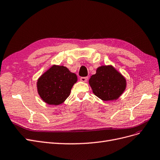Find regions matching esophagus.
<instances>
[{
	"label": "esophagus",
	"instance_id": "34e87169",
	"mask_svg": "<svg viewBox=\"0 0 160 160\" xmlns=\"http://www.w3.org/2000/svg\"><path fill=\"white\" fill-rule=\"evenodd\" d=\"M88 79V77H81V78H80V80L82 82H87Z\"/></svg>",
	"mask_w": 160,
	"mask_h": 160
}]
</instances>
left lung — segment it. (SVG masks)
<instances>
[{"instance_id":"8db88e82","label":"left lung","mask_w":160,"mask_h":160,"mask_svg":"<svg viewBox=\"0 0 160 160\" xmlns=\"http://www.w3.org/2000/svg\"><path fill=\"white\" fill-rule=\"evenodd\" d=\"M89 84L93 93L103 101H113L119 98L125 91L126 79L112 65H103L91 76Z\"/></svg>"}]
</instances>
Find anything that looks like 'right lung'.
Segmentation results:
<instances>
[{
    "label": "right lung",
    "instance_id": "add662e5",
    "mask_svg": "<svg viewBox=\"0 0 160 160\" xmlns=\"http://www.w3.org/2000/svg\"><path fill=\"white\" fill-rule=\"evenodd\" d=\"M78 80L76 74L64 66L54 64L41 75L37 83L40 97L49 105H60L66 100Z\"/></svg>",
    "mask_w": 160,
    "mask_h": 160
}]
</instances>
